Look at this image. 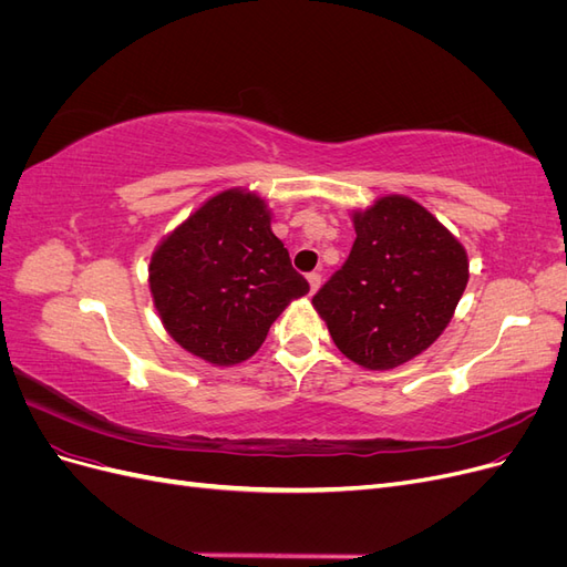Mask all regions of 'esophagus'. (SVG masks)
<instances>
[{
  "instance_id": "34e87169",
  "label": "esophagus",
  "mask_w": 567,
  "mask_h": 567,
  "mask_svg": "<svg viewBox=\"0 0 567 567\" xmlns=\"http://www.w3.org/2000/svg\"><path fill=\"white\" fill-rule=\"evenodd\" d=\"M307 284H310V293L315 296L317 290H319V286H321V274H317V271L307 274Z\"/></svg>"
}]
</instances>
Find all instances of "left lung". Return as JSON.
<instances>
[{"label":"left lung","mask_w":567,"mask_h":567,"mask_svg":"<svg viewBox=\"0 0 567 567\" xmlns=\"http://www.w3.org/2000/svg\"><path fill=\"white\" fill-rule=\"evenodd\" d=\"M354 246L312 298L336 348L369 371L425 352L447 329L468 284V255L409 196L388 194L352 210Z\"/></svg>","instance_id":"1"}]
</instances>
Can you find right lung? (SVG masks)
<instances>
[{
	"mask_svg": "<svg viewBox=\"0 0 567 567\" xmlns=\"http://www.w3.org/2000/svg\"><path fill=\"white\" fill-rule=\"evenodd\" d=\"M148 288L179 348L213 367H236L260 350L269 326L310 284L274 236L265 198L234 186L163 236Z\"/></svg>",
	"mask_w": 567,
	"mask_h": 567,
	"instance_id": "1",
	"label": "right lung"
}]
</instances>
